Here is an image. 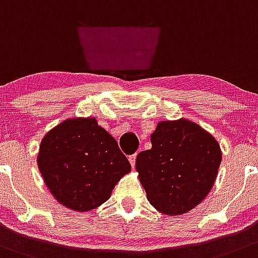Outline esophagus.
Here are the masks:
<instances>
[{
    "label": "esophagus",
    "instance_id": "esophagus-1",
    "mask_svg": "<svg viewBox=\"0 0 258 258\" xmlns=\"http://www.w3.org/2000/svg\"><path fill=\"white\" fill-rule=\"evenodd\" d=\"M136 157H138V154H132L128 157V161H130V163H131L132 168H134L135 163H136Z\"/></svg>",
    "mask_w": 258,
    "mask_h": 258
}]
</instances>
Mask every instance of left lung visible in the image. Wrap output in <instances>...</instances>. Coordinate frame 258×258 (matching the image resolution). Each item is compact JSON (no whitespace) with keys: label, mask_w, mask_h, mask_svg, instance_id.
<instances>
[{"label":"left lung","mask_w":258,"mask_h":258,"mask_svg":"<svg viewBox=\"0 0 258 258\" xmlns=\"http://www.w3.org/2000/svg\"><path fill=\"white\" fill-rule=\"evenodd\" d=\"M150 141L152 149L136 158L148 201L164 215L192 210L215 184L222 158L219 143L186 119L159 122Z\"/></svg>","instance_id":"left-lung-1"}]
</instances>
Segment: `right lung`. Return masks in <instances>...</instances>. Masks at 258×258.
Returning <instances> with one entry per match:
<instances>
[{
	"label": "right lung",
	"mask_w": 258,
	"mask_h": 258,
	"mask_svg": "<svg viewBox=\"0 0 258 258\" xmlns=\"http://www.w3.org/2000/svg\"><path fill=\"white\" fill-rule=\"evenodd\" d=\"M38 168L59 203L86 212L108 201L122 176L131 171L112 135L95 118L67 119L41 141Z\"/></svg>",
	"instance_id": "obj_1"
}]
</instances>
